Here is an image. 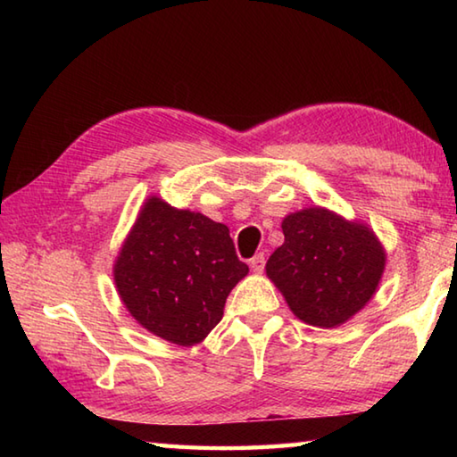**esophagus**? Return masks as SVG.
I'll list each match as a JSON object with an SVG mask.
<instances>
[{
    "label": "esophagus",
    "mask_w": 457,
    "mask_h": 457,
    "mask_svg": "<svg viewBox=\"0 0 457 457\" xmlns=\"http://www.w3.org/2000/svg\"><path fill=\"white\" fill-rule=\"evenodd\" d=\"M264 266H266V258H264V253H256V256H253V258L250 260V268H252L253 272H256V274H262V272H264Z\"/></svg>",
    "instance_id": "34e87169"
}]
</instances>
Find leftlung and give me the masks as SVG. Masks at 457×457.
<instances>
[{
  "mask_svg": "<svg viewBox=\"0 0 457 457\" xmlns=\"http://www.w3.org/2000/svg\"><path fill=\"white\" fill-rule=\"evenodd\" d=\"M282 231L266 272L300 320L338 327L373 298L385 252L369 228L311 207L284 218Z\"/></svg>",
  "mask_w": 457,
  "mask_h": 457,
  "instance_id": "left-lung-1",
  "label": "left lung"
}]
</instances>
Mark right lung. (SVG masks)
I'll use <instances>...</instances> for the list:
<instances>
[{"mask_svg": "<svg viewBox=\"0 0 457 457\" xmlns=\"http://www.w3.org/2000/svg\"><path fill=\"white\" fill-rule=\"evenodd\" d=\"M245 274L228 226L159 197L146 201L114 264V282L135 320L181 346L210 335Z\"/></svg>", "mask_w": 457, "mask_h": 457, "instance_id": "1", "label": "right lung"}]
</instances>
